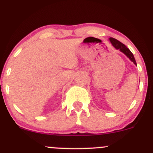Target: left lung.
I'll return each instance as SVG.
<instances>
[{
	"label": "left lung",
	"instance_id": "left-lung-1",
	"mask_svg": "<svg viewBox=\"0 0 153 153\" xmlns=\"http://www.w3.org/2000/svg\"><path fill=\"white\" fill-rule=\"evenodd\" d=\"M109 40H110V42H111L112 45H113L114 47L116 48V49L120 50L121 52H123L124 54H125V55L129 58L130 60H131V62H133V63H134V64H136V60H135L134 56H133V54L132 53L131 51H130V50L128 49V48H127L125 45L123 44L121 42L118 41V40L116 39H114V38L110 37Z\"/></svg>",
	"mask_w": 153,
	"mask_h": 153
}]
</instances>
